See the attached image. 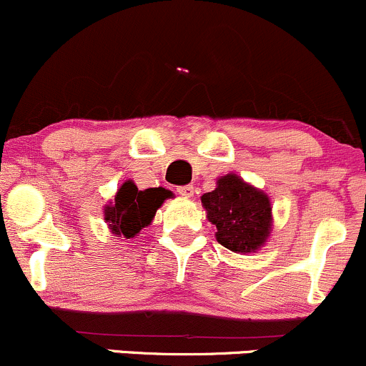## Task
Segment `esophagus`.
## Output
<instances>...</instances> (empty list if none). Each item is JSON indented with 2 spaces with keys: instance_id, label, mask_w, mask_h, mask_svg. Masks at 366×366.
Wrapping results in <instances>:
<instances>
[{
  "instance_id": "34e87169",
  "label": "esophagus",
  "mask_w": 366,
  "mask_h": 366,
  "mask_svg": "<svg viewBox=\"0 0 366 366\" xmlns=\"http://www.w3.org/2000/svg\"><path fill=\"white\" fill-rule=\"evenodd\" d=\"M176 192H178V194L182 197H194L195 188L192 187V184H183V187L176 188Z\"/></svg>"
}]
</instances>
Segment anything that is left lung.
Masks as SVG:
<instances>
[{
  "label": "left lung",
  "instance_id": "obj_1",
  "mask_svg": "<svg viewBox=\"0 0 366 366\" xmlns=\"http://www.w3.org/2000/svg\"><path fill=\"white\" fill-rule=\"evenodd\" d=\"M207 219L216 224V240L233 252H256L272 232V202L264 192L240 176H221L216 188L200 197Z\"/></svg>",
  "mask_w": 366,
  "mask_h": 366
}]
</instances>
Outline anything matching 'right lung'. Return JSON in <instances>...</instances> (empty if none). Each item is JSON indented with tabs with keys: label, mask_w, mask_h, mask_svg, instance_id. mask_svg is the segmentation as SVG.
<instances>
[{
	"label": "right lung",
	"mask_w": 366,
	"mask_h": 366,
	"mask_svg": "<svg viewBox=\"0 0 366 366\" xmlns=\"http://www.w3.org/2000/svg\"><path fill=\"white\" fill-rule=\"evenodd\" d=\"M172 194L166 188L138 190L131 179L121 184L114 204L105 207V221L114 235L134 238L143 228L149 227L155 212Z\"/></svg>",
	"instance_id": "right-lung-1"
}]
</instances>
